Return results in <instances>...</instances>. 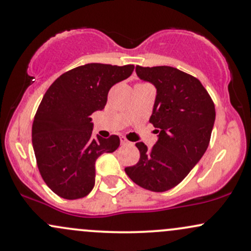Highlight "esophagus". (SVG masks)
<instances>
[{"label":"esophagus","instance_id":"1","mask_svg":"<svg viewBox=\"0 0 251 251\" xmlns=\"http://www.w3.org/2000/svg\"><path fill=\"white\" fill-rule=\"evenodd\" d=\"M120 143H122V145H127V144H129V142L127 139H126L125 137L120 138Z\"/></svg>","mask_w":251,"mask_h":251}]
</instances>
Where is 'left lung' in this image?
<instances>
[{"label": "left lung", "mask_w": 251, "mask_h": 251, "mask_svg": "<svg viewBox=\"0 0 251 251\" xmlns=\"http://www.w3.org/2000/svg\"><path fill=\"white\" fill-rule=\"evenodd\" d=\"M135 72L157 88L150 123L159 135L150 150L144 143L135 144L139 162L125 168V172L144 189L168 191L205 153L215 123V105L200 80L185 72L170 66H137Z\"/></svg>", "instance_id": "1"}]
</instances>
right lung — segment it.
<instances>
[{
    "instance_id": "obj_1",
    "label": "right lung",
    "mask_w": 251,
    "mask_h": 251,
    "mask_svg": "<svg viewBox=\"0 0 251 251\" xmlns=\"http://www.w3.org/2000/svg\"><path fill=\"white\" fill-rule=\"evenodd\" d=\"M133 65L87 63L50 85L37 108L31 142L42 179L65 200L87 196L96 183V160L119 148L116 134L92 137L91 116L101 111L108 91L131 75Z\"/></svg>"
}]
</instances>
